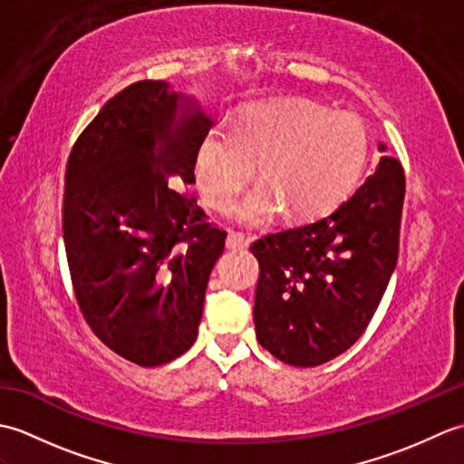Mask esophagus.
Wrapping results in <instances>:
<instances>
[{
	"label": "esophagus",
	"mask_w": 464,
	"mask_h": 464,
	"mask_svg": "<svg viewBox=\"0 0 464 464\" xmlns=\"http://www.w3.org/2000/svg\"><path fill=\"white\" fill-rule=\"evenodd\" d=\"M225 245H227V249H245V247H249V239L237 231H229L227 233Z\"/></svg>",
	"instance_id": "34e87169"
}]
</instances>
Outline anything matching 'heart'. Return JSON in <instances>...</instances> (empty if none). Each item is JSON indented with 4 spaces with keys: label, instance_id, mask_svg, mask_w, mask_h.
<instances>
[{
    "label": "heart",
    "instance_id": "1",
    "mask_svg": "<svg viewBox=\"0 0 464 464\" xmlns=\"http://www.w3.org/2000/svg\"><path fill=\"white\" fill-rule=\"evenodd\" d=\"M371 153V135L357 115L311 100L245 105L233 131L213 125L195 150L193 173L205 203L227 211L259 163V191L235 215L247 225L275 213L295 223L314 221L349 199Z\"/></svg>",
    "mask_w": 464,
    "mask_h": 464
}]
</instances>
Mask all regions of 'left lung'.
Returning a JSON list of instances; mask_svg holds the SVG:
<instances>
[{
  "mask_svg": "<svg viewBox=\"0 0 464 464\" xmlns=\"http://www.w3.org/2000/svg\"><path fill=\"white\" fill-rule=\"evenodd\" d=\"M402 201V165L381 157L377 171L331 215L251 245L261 347L293 367H317L359 341L395 271Z\"/></svg>",
  "mask_w": 464,
  "mask_h": 464,
  "instance_id": "1",
  "label": "left lung"
}]
</instances>
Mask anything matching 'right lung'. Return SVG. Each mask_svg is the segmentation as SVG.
<instances>
[{
  "instance_id": "right-lung-1",
  "label": "right lung",
  "mask_w": 464,
  "mask_h": 464,
  "mask_svg": "<svg viewBox=\"0 0 464 464\" xmlns=\"http://www.w3.org/2000/svg\"><path fill=\"white\" fill-rule=\"evenodd\" d=\"M211 127L195 100L137 82L77 137L65 169L63 243L75 299L107 347L141 367L191 347L227 233L183 185Z\"/></svg>"
}]
</instances>
